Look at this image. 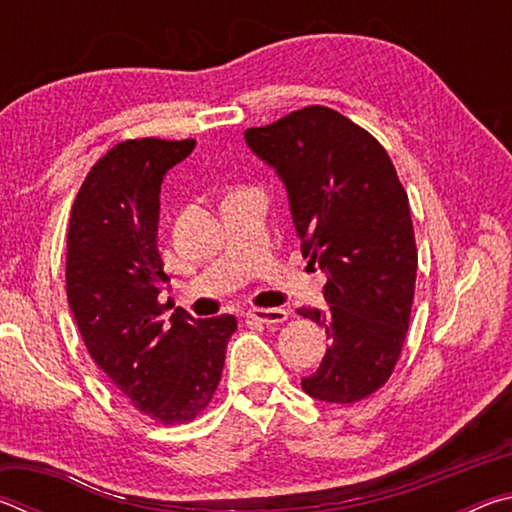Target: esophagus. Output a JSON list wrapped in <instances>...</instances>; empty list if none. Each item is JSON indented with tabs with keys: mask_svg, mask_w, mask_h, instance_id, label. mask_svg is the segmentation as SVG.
<instances>
[{
	"mask_svg": "<svg viewBox=\"0 0 512 512\" xmlns=\"http://www.w3.org/2000/svg\"><path fill=\"white\" fill-rule=\"evenodd\" d=\"M246 316L250 320H257V323H262V325H280L289 318V311L280 309V307H271V309L253 307V309H248Z\"/></svg>",
	"mask_w": 512,
	"mask_h": 512,
	"instance_id": "esophagus-1",
	"label": "esophagus"
}]
</instances>
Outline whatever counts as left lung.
I'll use <instances>...</instances> for the list:
<instances>
[{
	"mask_svg": "<svg viewBox=\"0 0 512 512\" xmlns=\"http://www.w3.org/2000/svg\"><path fill=\"white\" fill-rule=\"evenodd\" d=\"M244 137L287 187L302 257L327 275L329 307L298 309L329 339L302 391L334 404L366 400L393 375L411 320L409 196L384 146L332 108H302Z\"/></svg>",
	"mask_w": 512,
	"mask_h": 512,
	"instance_id": "8db88e82",
	"label": "left lung"
}]
</instances>
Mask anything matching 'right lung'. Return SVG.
Segmentation results:
<instances>
[{
    "label": "right lung",
    "instance_id": "add662e5",
    "mask_svg": "<svg viewBox=\"0 0 512 512\" xmlns=\"http://www.w3.org/2000/svg\"><path fill=\"white\" fill-rule=\"evenodd\" d=\"M194 140H126L85 176L67 230V300L94 363L137 411L162 424L198 418L221 381L235 316H164L158 253L164 173Z\"/></svg>",
    "mask_w": 512,
    "mask_h": 512
}]
</instances>
